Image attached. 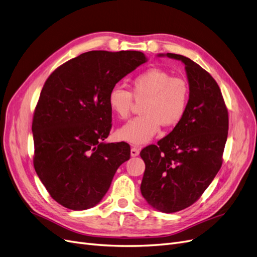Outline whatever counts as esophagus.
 Returning a JSON list of instances; mask_svg holds the SVG:
<instances>
[{
    "mask_svg": "<svg viewBox=\"0 0 257 257\" xmlns=\"http://www.w3.org/2000/svg\"><path fill=\"white\" fill-rule=\"evenodd\" d=\"M139 154V149L138 148H136V147H133L131 149V155L132 157H137V155Z\"/></svg>",
    "mask_w": 257,
    "mask_h": 257,
    "instance_id": "1",
    "label": "esophagus"
}]
</instances>
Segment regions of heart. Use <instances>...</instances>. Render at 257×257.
<instances>
[{"instance_id":"1","label":"heart","mask_w":257,"mask_h":257,"mask_svg":"<svg viewBox=\"0 0 257 257\" xmlns=\"http://www.w3.org/2000/svg\"><path fill=\"white\" fill-rule=\"evenodd\" d=\"M190 85L181 77L162 68L151 67L132 79V92L121 85H114L108 93L110 109L120 119H127L134 102L145 100L142 111L118 131L122 141L134 145L148 143L158 134L161 125L170 128L183 119L190 102Z\"/></svg>"}]
</instances>
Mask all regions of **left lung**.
<instances>
[{"label": "left lung", "mask_w": 257, "mask_h": 257, "mask_svg": "<svg viewBox=\"0 0 257 257\" xmlns=\"http://www.w3.org/2000/svg\"><path fill=\"white\" fill-rule=\"evenodd\" d=\"M166 56L184 63L190 102L180 123L158 145L142 150L146 169L141 191L150 206L173 213L197 201L220 170L228 110L220 87L207 71L181 54Z\"/></svg>", "instance_id": "1"}]
</instances>
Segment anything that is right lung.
I'll return each mask as SVG.
<instances>
[{
  "label": "right lung",
  "instance_id": "obj_1",
  "mask_svg": "<svg viewBox=\"0 0 257 257\" xmlns=\"http://www.w3.org/2000/svg\"><path fill=\"white\" fill-rule=\"evenodd\" d=\"M146 61L141 51H89L60 65L46 80L32 122L33 164L60 205L94 207L116 169L130 160L127 143H103L112 126L108 93Z\"/></svg>",
  "mask_w": 257,
  "mask_h": 257
}]
</instances>
